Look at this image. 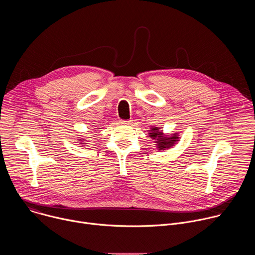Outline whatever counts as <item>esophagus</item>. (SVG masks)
Wrapping results in <instances>:
<instances>
[{"label":"esophagus","mask_w":255,"mask_h":255,"mask_svg":"<svg viewBox=\"0 0 255 255\" xmlns=\"http://www.w3.org/2000/svg\"><path fill=\"white\" fill-rule=\"evenodd\" d=\"M120 124H122V125H130V124H132V120H120Z\"/></svg>","instance_id":"obj_1"}]
</instances>
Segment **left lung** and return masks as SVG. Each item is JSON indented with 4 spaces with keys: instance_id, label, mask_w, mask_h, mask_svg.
<instances>
[{
    "instance_id": "left-lung-1",
    "label": "left lung",
    "mask_w": 255,
    "mask_h": 255,
    "mask_svg": "<svg viewBox=\"0 0 255 255\" xmlns=\"http://www.w3.org/2000/svg\"><path fill=\"white\" fill-rule=\"evenodd\" d=\"M160 128L158 127H153L149 130V137H151L154 142L156 143V147L158 150H165L168 149L172 146H174V144L178 141V136L177 133H174L170 136H164L162 131L159 130Z\"/></svg>"
}]
</instances>
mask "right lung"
Segmentation results:
<instances>
[{"label": "right lung", "instance_id": "obj_1", "mask_svg": "<svg viewBox=\"0 0 255 255\" xmlns=\"http://www.w3.org/2000/svg\"><path fill=\"white\" fill-rule=\"evenodd\" d=\"M82 140H84V139H82ZM80 144H83V143H80Z\"/></svg>", "mask_w": 255, "mask_h": 255}]
</instances>
